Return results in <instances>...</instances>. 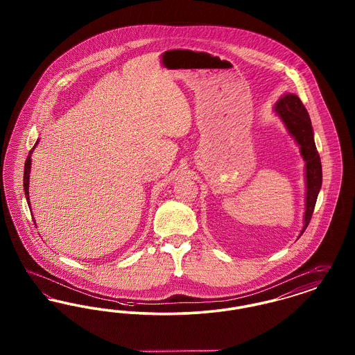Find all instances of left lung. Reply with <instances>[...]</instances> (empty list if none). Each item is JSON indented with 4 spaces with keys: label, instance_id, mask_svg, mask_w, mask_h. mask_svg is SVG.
Returning <instances> with one entry per match:
<instances>
[{
    "label": "left lung",
    "instance_id": "left-lung-1",
    "mask_svg": "<svg viewBox=\"0 0 355 355\" xmlns=\"http://www.w3.org/2000/svg\"><path fill=\"white\" fill-rule=\"evenodd\" d=\"M274 112L279 119H282L288 135L294 138V141L300 146V152L304 161L306 197H304V226L300 233L301 236L311 220L315 202L321 190V158L317 152L314 132H313L309 113L304 109V103L298 98V96L293 93H286L281 96V98L274 105Z\"/></svg>",
    "mask_w": 355,
    "mask_h": 355
}]
</instances>
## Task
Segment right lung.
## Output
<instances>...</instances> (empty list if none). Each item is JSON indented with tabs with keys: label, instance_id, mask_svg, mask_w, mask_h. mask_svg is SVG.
Wrapping results in <instances>:
<instances>
[{
	"label": "right lung",
	"instance_id": "1",
	"mask_svg": "<svg viewBox=\"0 0 355 355\" xmlns=\"http://www.w3.org/2000/svg\"><path fill=\"white\" fill-rule=\"evenodd\" d=\"M40 139H37L35 145L32 148V150L29 153L26 161H25V168H24V191H25V197H26V201L29 205V209H31V200H29V178H31V168H32V154L33 150L35 149V146L38 145Z\"/></svg>",
	"mask_w": 355,
	"mask_h": 355
}]
</instances>
